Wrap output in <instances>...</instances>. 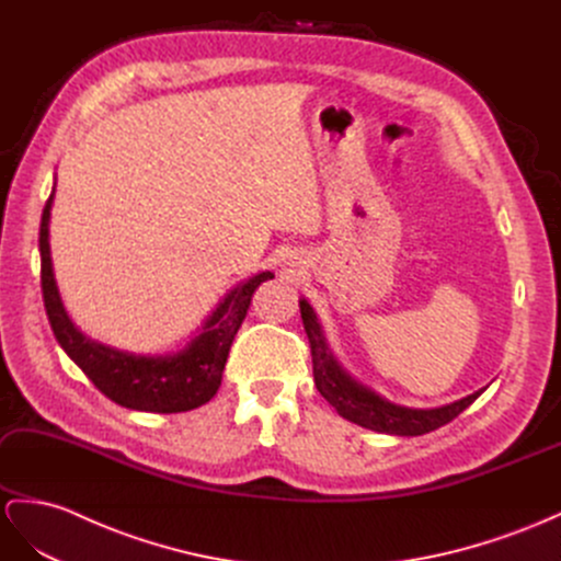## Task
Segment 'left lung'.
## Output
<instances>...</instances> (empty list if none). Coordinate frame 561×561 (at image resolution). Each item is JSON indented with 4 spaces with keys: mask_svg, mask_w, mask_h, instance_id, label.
I'll list each match as a JSON object with an SVG mask.
<instances>
[{
    "mask_svg": "<svg viewBox=\"0 0 561 561\" xmlns=\"http://www.w3.org/2000/svg\"><path fill=\"white\" fill-rule=\"evenodd\" d=\"M300 317L307 337H310L312 347V370H314V385L319 393L327 399L340 417H345L358 426L389 433V436H424L428 431H436L445 426L471 405L478 396L484 391H476L466 396L461 401L447 403L440 408H403L396 405L373 389L364 387L360 382L337 364L333 356L327 335H323L317 312L305 298H300Z\"/></svg>",
    "mask_w": 561,
    "mask_h": 561,
    "instance_id": "obj_1",
    "label": "left lung"
}]
</instances>
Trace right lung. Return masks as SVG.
Listing matches in <instances>:
<instances>
[{"label": "right lung", "mask_w": 561, "mask_h": 561, "mask_svg": "<svg viewBox=\"0 0 561 561\" xmlns=\"http://www.w3.org/2000/svg\"><path fill=\"white\" fill-rule=\"evenodd\" d=\"M56 186L46 201L39 228L42 251V291L50 329L67 356L88 375L106 399L139 412H186L214 399L221 387V375L230 345L251 305V296L273 273H259L232 286L214 307L211 314L182 350L170 354L144 356L123 352L83 335L69 319L56 275H53L48 224Z\"/></svg>", "instance_id": "1"}]
</instances>
